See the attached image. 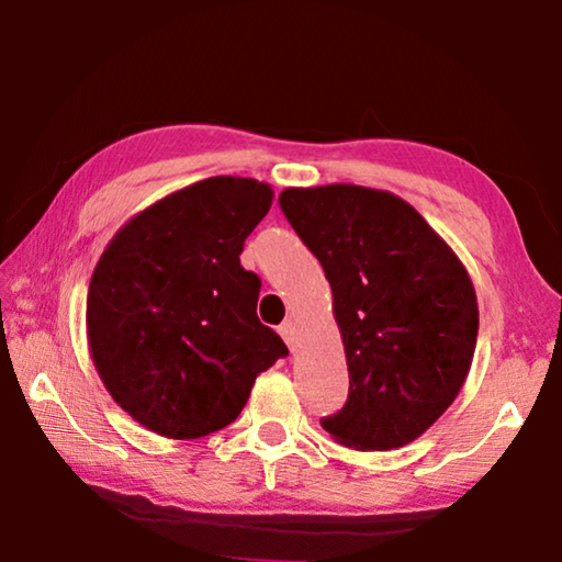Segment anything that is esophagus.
<instances>
[{"instance_id":"1","label":"esophagus","mask_w":562,"mask_h":562,"mask_svg":"<svg viewBox=\"0 0 562 562\" xmlns=\"http://www.w3.org/2000/svg\"><path fill=\"white\" fill-rule=\"evenodd\" d=\"M280 337L288 341V347L294 351V337H297V329H294V322L292 319H288V322H282L280 325Z\"/></svg>"}]
</instances>
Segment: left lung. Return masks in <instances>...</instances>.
I'll use <instances>...</instances> for the list:
<instances>
[{"mask_svg":"<svg viewBox=\"0 0 562 562\" xmlns=\"http://www.w3.org/2000/svg\"><path fill=\"white\" fill-rule=\"evenodd\" d=\"M280 207L319 260L345 341L349 396L322 429L357 451L398 449L459 396L479 337L469 272L394 193L288 188Z\"/></svg>","mask_w":562,"mask_h":562,"instance_id":"1","label":"left lung"}]
</instances>
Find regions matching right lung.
<instances>
[{
	"label": "right lung",
	"instance_id": "obj_1",
	"mask_svg": "<svg viewBox=\"0 0 562 562\" xmlns=\"http://www.w3.org/2000/svg\"><path fill=\"white\" fill-rule=\"evenodd\" d=\"M270 205L268 183L205 178L123 225L91 274L87 331L101 382L166 439L225 429L258 374L288 355L258 319L260 278L240 265Z\"/></svg>",
	"mask_w": 562,
	"mask_h": 562
}]
</instances>
